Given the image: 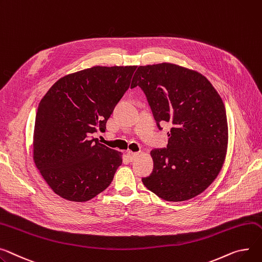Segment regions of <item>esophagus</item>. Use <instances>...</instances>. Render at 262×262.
I'll list each match as a JSON object with an SVG mask.
<instances>
[{
    "instance_id": "1",
    "label": "esophagus",
    "mask_w": 262,
    "mask_h": 262,
    "mask_svg": "<svg viewBox=\"0 0 262 262\" xmlns=\"http://www.w3.org/2000/svg\"><path fill=\"white\" fill-rule=\"evenodd\" d=\"M127 156L130 161H134L137 157L139 156V152H136V151H132V150H127Z\"/></svg>"
}]
</instances>
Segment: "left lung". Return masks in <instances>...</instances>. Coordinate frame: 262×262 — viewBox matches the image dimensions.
<instances>
[{
    "label": "left lung",
    "mask_w": 262,
    "mask_h": 262,
    "mask_svg": "<svg viewBox=\"0 0 262 262\" xmlns=\"http://www.w3.org/2000/svg\"><path fill=\"white\" fill-rule=\"evenodd\" d=\"M132 86L144 93L157 126L171 124L166 147L150 151L143 184L166 201H185L216 179L228 147L224 104L204 76L175 64L139 66Z\"/></svg>",
    "instance_id": "obj_1"
}]
</instances>
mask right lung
Returning a JSON list of instances; mask_svg holds the SVG:
<instances>
[{
  "instance_id": "1",
  "label": "right lung",
  "mask_w": 262,
  "mask_h": 262,
  "mask_svg": "<svg viewBox=\"0 0 262 262\" xmlns=\"http://www.w3.org/2000/svg\"><path fill=\"white\" fill-rule=\"evenodd\" d=\"M137 66H96L65 76L39 103L33 160L60 197L91 200L112 183L121 154L93 134L106 128L118 102L130 87Z\"/></svg>"
}]
</instances>
